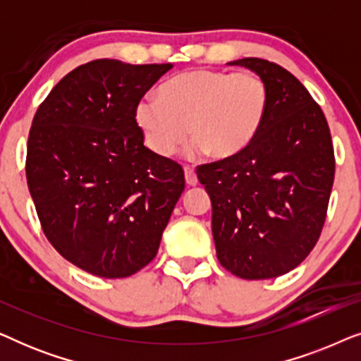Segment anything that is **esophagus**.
<instances>
[{
    "label": "esophagus",
    "instance_id": "1",
    "mask_svg": "<svg viewBox=\"0 0 361 361\" xmlns=\"http://www.w3.org/2000/svg\"><path fill=\"white\" fill-rule=\"evenodd\" d=\"M184 174H185V182H187V184H189V185H197V182H199V179H197L195 171L192 169V167L185 166L184 167Z\"/></svg>",
    "mask_w": 361,
    "mask_h": 361
}]
</instances>
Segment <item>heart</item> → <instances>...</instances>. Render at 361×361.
I'll use <instances>...</instances> for the list:
<instances>
[{"mask_svg":"<svg viewBox=\"0 0 361 361\" xmlns=\"http://www.w3.org/2000/svg\"><path fill=\"white\" fill-rule=\"evenodd\" d=\"M268 106L269 88L258 73L195 68L167 80L159 95L142 97L135 120L156 156L174 154L190 133V156L209 152L221 161L255 141Z\"/></svg>","mask_w":361,"mask_h":361,"instance_id":"b5f03b06","label":"heart"}]
</instances>
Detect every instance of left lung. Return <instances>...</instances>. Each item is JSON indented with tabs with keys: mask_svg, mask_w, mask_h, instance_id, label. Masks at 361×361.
<instances>
[{
	"mask_svg": "<svg viewBox=\"0 0 361 361\" xmlns=\"http://www.w3.org/2000/svg\"><path fill=\"white\" fill-rule=\"evenodd\" d=\"M269 88L263 128L238 156L197 167L212 200L216 258L243 279L278 278L307 258L324 228L335 156L324 111L278 63L246 57Z\"/></svg>",
	"mask_w": 361,
	"mask_h": 361,
	"instance_id": "8db88e82",
	"label": "left lung"
}]
</instances>
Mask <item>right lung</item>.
Masks as SVG:
<instances>
[{"label":"right lung","mask_w":361,"mask_h":361,"mask_svg":"<svg viewBox=\"0 0 361 361\" xmlns=\"http://www.w3.org/2000/svg\"><path fill=\"white\" fill-rule=\"evenodd\" d=\"M172 63L98 59L68 72L39 105L26 179L44 235L100 278L149 264L185 187L180 164L145 146L135 108Z\"/></svg>","instance_id":"right-lung-1"}]
</instances>
